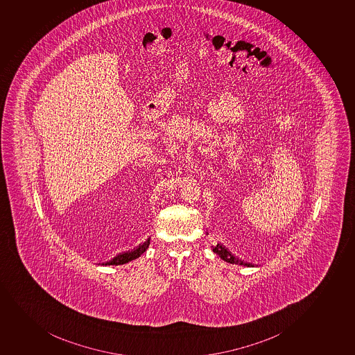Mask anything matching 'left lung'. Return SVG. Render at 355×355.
<instances>
[{
    "mask_svg": "<svg viewBox=\"0 0 355 355\" xmlns=\"http://www.w3.org/2000/svg\"><path fill=\"white\" fill-rule=\"evenodd\" d=\"M213 251L215 254H218L223 261H228L230 264H239V265H244V266H252V264L250 263H245V261H241L239 258L235 257L234 254L228 251L227 248L223 247L222 244L220 243H217L216 247H213Z\"/></svg>",
    "mask_w": 355,
    "mask_h": 355,
    "instance_id": "obj_1",
    "label": "left lung"
}]
</instances>
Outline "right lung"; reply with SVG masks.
<instances>
[{
    "label": "right lung",
    "instance_id": "add662e5",
    "mask_svg": "<svg viewBox=\"0 0 355 355\" xmlns=\"http://www.w3.org/2000/svg\"><path fill=\"white\" fill-rule=\"evenodd\" d=\"M150 239H147L145 242L139 244L138 247L132 249V250L126 251V252H121V254H116V257H113L112 259L106 261L105 265H121L128 261H133L135 258L140 257L150 245Z\"/></svg>",
    "mask_w": 355,
    "mask_h": 355
}]
</instances>
